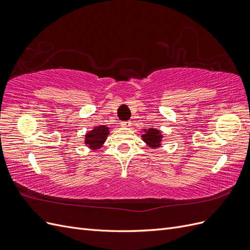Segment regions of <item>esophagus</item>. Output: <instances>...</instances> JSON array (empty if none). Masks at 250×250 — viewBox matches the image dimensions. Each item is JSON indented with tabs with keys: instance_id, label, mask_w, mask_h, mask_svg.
Returning <instances> with one entry per match:
<instances>
[{
	"instance_id": "34e87169",
	"label": "esophagus",
	"mask_w": 250,
	"mask_h": 250,
	"mask_svg": "<svg viewBox=\"0 0 250 250\" xmlns=\"http://www.w3.org/2000/svg\"><path fill=\"white\" fill-rule=\"evenodd\" d=\"M131 124H132L131 121H126V122H121V126H122V127H126V128L130 127Z\"/></svg>"
}]
</instances>
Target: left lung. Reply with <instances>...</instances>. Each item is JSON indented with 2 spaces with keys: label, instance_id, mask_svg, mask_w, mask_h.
<instances>
[{
  "label": "left lung",
  "instance_id": "obj_1",
  "mask_svg": "<svg viewBox=\"0 0 250 250\" xmlns=\"http://www.w3.org/2000/svg\"><path fill=\"white\" fill-rule=\"evenodd\" d=\"M144 134H142V139L149 147L155 149L162 145L163 135L161 130L155 129V128H149V129H143Z\"/></svg>",
  "mask_w": 250,
  "mask_h": 250
}]
</instances>
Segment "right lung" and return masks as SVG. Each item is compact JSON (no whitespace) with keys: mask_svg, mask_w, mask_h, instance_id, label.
Wrapping results in <instances>:
<instances>
[{"mask_svg":"<svg viewBox=\"0 0 250 250\" xmlns=\"http://www.w3.org/2000/svg\"><path fill=\"white\" fill-rule=\"evenodd\" d=\"M109 134V128L105 125H101L95 127L93 130L88 131L85 134V145L88 146L89 149L98 150L102 147L105 143L107 135Z\"/></svg>","mask_w":250,"mask_h":250,"instance_id":"add662e5","label":"right lung"}]
</instances>
